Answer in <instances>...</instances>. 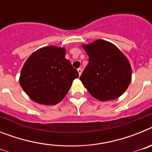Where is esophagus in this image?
I'll return each mask as SVG.
<instances>
[{"instance_id":"34e87169","label":"esophagus","mask_w":152,"mask_h":152,"mask_svg":"<svg viewBox=\"0 0 152 152\" xmlns=\"http://www.w3.org/2000/svg\"><path fill=\"white\" fill-rule=\"evenodd\" d=\"M77 72H78V74H79V75H81V73H82V69H81V68H78V69H77Z\"/></svg>"}]
</instances>
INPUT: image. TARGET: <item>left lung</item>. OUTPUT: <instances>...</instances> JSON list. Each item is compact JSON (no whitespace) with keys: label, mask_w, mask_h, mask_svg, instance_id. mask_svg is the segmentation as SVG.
Segmentation results:
<instances>
[{"label":"left lung","mask_w":152,"mask_h":152,"mask_svg":"<svg viewBox=\"0 0 152 152\" xmlns=\"http://www.w3.org/2000/svg\"><path fill=\"white\" fill-rule=\"evenodd\" d=\"M89 56V62L80 80L96 100L107 101L121 96L132 79L128 58L114 44L96 39L82 45Z\"/></svg>","instance_id":"1"}]
</instances>
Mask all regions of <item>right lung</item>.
I'll list each match as a JSON object with an SVG mask.
<instances>
[{
  "instance_id": "add662e5",
  "label": "right lung",
  "mask_w": 152,
  "mask_h": 152,
  "mask_svg": "<svg viewBox=\"0 0 152 152\" xmlns=\"http://www.w3.org/2000/svg\"><path fill=\"white\" fill-rule=\"evenodd\" d=\"M64 48L42 47L29 56L20 76V84L31 100L56 105L63 100L78 72L65 58Z\"/></svg>"
}]
</instances>
